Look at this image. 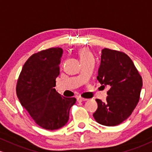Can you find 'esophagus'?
Segmentation results:
<instances>
[{"mask_svg": "<svg viewBox=\"0 0 152 152\" xmlns=\"http://www.w3.org/2000/svg\"><path fill=\"white\" fill-rule=\"evenodd\" d=\"M77 100L78 102H83V101H85V100H87V99L82 98V97H77Z\"/></svg>", "mask_w": 152, "mask_h": 152, "instance_id": "esophagus-1", "label": "esophagus"}]
</instances>
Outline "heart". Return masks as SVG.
Segmentation results:
<instances>
[{"label":"heart","mask_w":152,"mask_h":152,"mask_svg":"<svg viewBox=\"0 0 152 152\" xmlns=\"http://www.w3.org/2000/svg\"><path fill=\"white\" fill-rule=\"evenodd\" d=\"M79 55H80V61H81V60H83V59H87V58L90 57V56H92V54L87 49H83L79 52Z\"/></svg>","instance_id":"obj_1"}]
</instances>
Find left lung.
<instances>
[{"label":"left lung","instance_id":"obj_1","mask_svg":"<svg viewBox=\"0 0 152 152\" xmlns=\"http://www.w3.org/2000/svg\"><path fill=\"white\" fill-rule=\"evenodd\" d=\"M97 79L103 86H108L106 101L96 99L97 110L93 117L107 126H117L127 119L139 103L142 78L126 54L105 48Z\"/></svg>","mask_w":152,"mask_h":152}]
</instances>
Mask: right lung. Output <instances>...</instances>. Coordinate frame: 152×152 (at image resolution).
Listing matches in <instances>:
<instances>
[{
  "label": "right lung",
  "instance_id": "right-lung-1",
  "mask_svg": "<svg viewBox=\"0 0 152 152\" xmlns=\"http://www.w3.org/2000/svg\"><path fill=\"white\" fill-rule=\"evenodd\" d=\"M62 48H49L32 54L23 65L16 85L22 106L39 126L55 130L69 120L75 98H65L56 91Z\"/></svg>",
  "mask_w": 152,
  "mask_h": 152
}]
</instances>
